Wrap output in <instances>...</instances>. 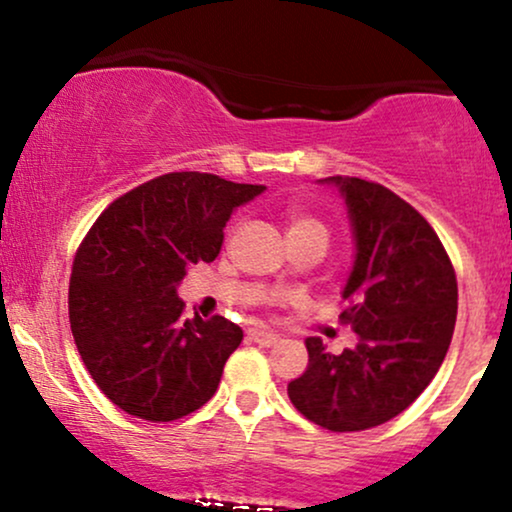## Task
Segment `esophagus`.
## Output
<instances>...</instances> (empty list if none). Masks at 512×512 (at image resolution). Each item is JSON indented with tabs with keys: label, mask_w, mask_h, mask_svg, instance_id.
Returning a JSON list of instances; mask_svg holds the SVG:
<instances>
[{
	"label": "esophagus",
	"mask_w": 512,
	"mask_h": 512,
	"mask_svg": "<svg viewBox=\"0 0 512 512\" xmlns=\"http://www.w3.org/2000/svg\"><path fill=\"white\" fill-rule=\"evenodd\" d=\"M248 334H250L252 342L260 344V346H274V344H279V337H276V334H272V332H267V330H250Z\"/></svg>",
	"instance_id": "esophagus-1"
}]
</instances>
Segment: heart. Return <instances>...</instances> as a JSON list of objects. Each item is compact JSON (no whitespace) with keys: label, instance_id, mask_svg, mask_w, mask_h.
I'll return each instance as SVG.
<instances>
[{"label":"heart","instance_id":"1","mask_svg":"<svg viewBox=\"0 0 512 512\" xmlns=\"http://www.w3.org/2000/svg\"><path fill=\"white\" fill-rule=\"evenodd\" d=\"M305 233H315V236H322V238H330V233H327V226L322 223L320 219H315V216L310 214H291L289 216V238L293 236H305Z\"/></svg>","mask_w":512,"mask_h":512}]
</instances>
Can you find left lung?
<instances>
[{"instance_id": "8db88e82", "label": "left lung", "mask_w": 512, "mask_h": 512, "mask_svg": "<svg viewBox=\"0 0 512 512\" xmlns=\"http://www.w3.org/2000/svg\"><path fill=\"white\" fill-rule=\"evenodd\" d=\"M339 187L354 226L356 260L339 315L358 334L334 356L305 339L308 368L289 397L327 431H366L395 419L438 373L455 332L457 279L431 223L378 182L327 178Z\"/></svg>"}]
</instances>
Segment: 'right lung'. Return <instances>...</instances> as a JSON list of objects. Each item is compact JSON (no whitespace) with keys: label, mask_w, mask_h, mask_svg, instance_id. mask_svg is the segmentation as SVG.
Masks as SVG:
<instances>
[{"label":"right lung","mask_w":512,"mask_h":512,"mask_svg":"<svg viewBox=\"0 0 512 512\" xmlns=\"http://www.w3.org/2000/svg\"><path fill=\"white\" fill-rule=\"evenodd\" d=\"M262 185L166 173L117 197L88 228L69 279V325L93 383L137 419L175 421L214 397L236 322L182 317L187 267L214 262L233 209Z\"/></svg>","instance_id":"obj_1"}]
</instances>
